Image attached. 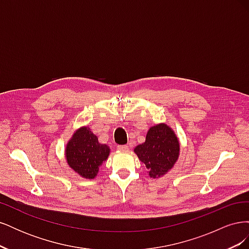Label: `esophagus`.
I'll return each mask as SVG.
<instances>
[{
	"label": "esophagus",
	"instance_id": "34e87169",
	"mask_svg": "<svg viewBox=\"0 0 249 249\" xmlns=\"http://www.w3.org/2000/svg\"><path fill=\"white\" fill-rule=\"evenodd\" d=\"M117 148L119 150H127V149H129V146H127V145H118Z\"/></svg>",
	"mask_w": 249,
	"mask_h": 249
}]
</instances>
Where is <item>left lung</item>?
Returning <instances> with one entry per match:
<instances>
[{
	"label": "left lung",
	"instance_id": "left-lung-1",
	"mask_svg": "<svg viewBox=\"0 0 249 249\" xmlns=\"http://www.w3.org/2000/svg\"><path fill=\"white\" fill-rule=\"evenodd\" d=\"M139 160L144 163L150 178H160L167 173L178 161L179 142L171 127L159 124L150 127L145 142L134 149Z\"/></svg>",
	"mask_w": 249,
	"mask_h": 249
}]
</instances>
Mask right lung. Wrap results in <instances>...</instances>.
<instances>
[{"mask_svg": "<svg viewBox=\"0 0 249 249\" xmlns=\"http://www.w3.org/2000/svg\"><path fill=\"white\" fill-rule=\"evenodd\" d=\"M109 154V146L100 143L87 126H82L74 132L65 148V158L70 167L82 178L90 179L96 177Z\"/></svg>", "mask_w": 249, "mask_h": 249, "instance_id": "1", "label": "right lung"}]
</instances>
